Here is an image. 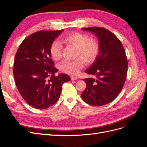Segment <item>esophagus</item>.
I'll use <instances>...</instances> for the list:
<instances>
[{
    "mask_svg": "<svg viewBox=\"0 0 147 147\" xmlns=\"http://www.w3.org/2000/svg\"><path fill=\"white\" fill-rule=\"evenodd\" d=\"M70 78L72 80H77L78 79V78L77 77H75V76H71Z\"/></svg>",
    "mask_w": 147,
    "mask_h": 147,
    "instance_id": "obj_1",
    "label": "esophagus"
}]
</instances>
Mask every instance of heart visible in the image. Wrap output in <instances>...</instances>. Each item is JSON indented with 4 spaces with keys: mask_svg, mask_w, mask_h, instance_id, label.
Returning <instances> with one entry per match:
<instances>
[{
    "mask_svg": "<svg viewBox=\"0 0 147 147\" xmlns=\"http://www.w3.org/2000/svg\"><path fill=\"white\" fill-rule=\"evenodd\" d=\"M63 41L67 45L76 47L77 57L74 60L65 59L59 64L60 70L69 74H77L84 65V61L87 63L94 61L99 53V47L95 39L89 38L88 35L78 32H74L64 37ZM63 46L57 40L51 44L50 51L51 57L55 60H59L62 56Z\"/></svg>",
    "mask_w": 147,
    "mask_h": 147,
    "instance_id": "b5f03b06",
    "label": "heart"
}]
</instances>
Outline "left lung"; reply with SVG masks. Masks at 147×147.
I'll return each instance as SVG.
<instances>
[{"instance_id":"1","label":"left lung","mask_w":147,"mask_h":147,"mask_svg":"<svg viewBox=\"0 0 147 147\" xmlns=\"http://www.w3.org/2000/svg\"><path fill=\"white\" fill-rule=\"evenodd\" d=\"M94 34L99 40L98 56L85 72L96 78H84L86 88L82 94L87 104L101 106L112 102L121 91L126 81L127 59L124 48L118 37L105 28H83Z\"/></svg>"}]
</instances>
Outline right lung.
Segmentation results:
<instances>
[{
	"instance_id": "1",
	"label": "right lung",
	"mask_w": 147,
	"mask_h": 147,
	"mask_svg": "<svg viewBox=\"0 0 147 147\" xmlns=\"http://www.w3.org/2000/svg\"><path fill=\"white\" fill-rule=\"evenodd\" d=\"M63 31H38L26 38L16 51L13 67L16 85L24 100L35 109L54 105L63 83L70 80L65 74L56 76L57 69L51 59V44Z\"/></svg>"
}]
</instances>
